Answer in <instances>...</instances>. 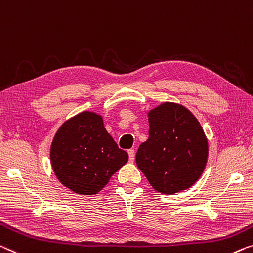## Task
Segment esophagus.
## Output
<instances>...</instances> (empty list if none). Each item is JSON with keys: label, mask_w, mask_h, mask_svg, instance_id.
Masks as SVG:
<instances>
[{"label": "esophagus", "mask_w": 253, "mask_h": 253, "mask_svg": "<svg viewBox=\"0 0 253 253\" xmlns=\"http://www.w3.org/2000/svg\"><path fill=\"white\" fill-rule=\"evenodd\" d=\"M128 157H129V161H130V163H133L134 159H135V151H134L133 149L128 150Z\"/></svg>", "instance_id": "1"}]
</instances>
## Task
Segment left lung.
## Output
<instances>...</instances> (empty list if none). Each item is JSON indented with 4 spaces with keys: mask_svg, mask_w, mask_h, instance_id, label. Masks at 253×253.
<instances>
[{
    "mask_svg": "<svg viewBox=\"0 0 253 253\" xmlns=\"http://www.w3.org/2000/svg\"><path fill=\"white\" fill-rule=\"evenodd\" d=\"M149 138L136 153V165L154 190L174 194L191 187L202 175L208 142L197 118L176 103L149 114Z\"/></svg>",
    "mask_w": 253,
    "mask_h": 253,
    "instance_id": "obj_1",
    "label": "left lung"
}]
</instances>
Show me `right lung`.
<instances>
[{"label":"right lung","instance_id":"right-lung-1","mask_svg":"<svg viewBox=\"0 0 253 253\" xmlns=\"http://www.w3.org/2000/svg\"><path fill=\"white\" fill-rule=\"evenodd\" d=\"M128 161L94 112L67 120L51 145V164L58 179L75 193L92 195L102 190Z\"/></svg>","mask_w":253,"mask_h":253}]
</instances>
